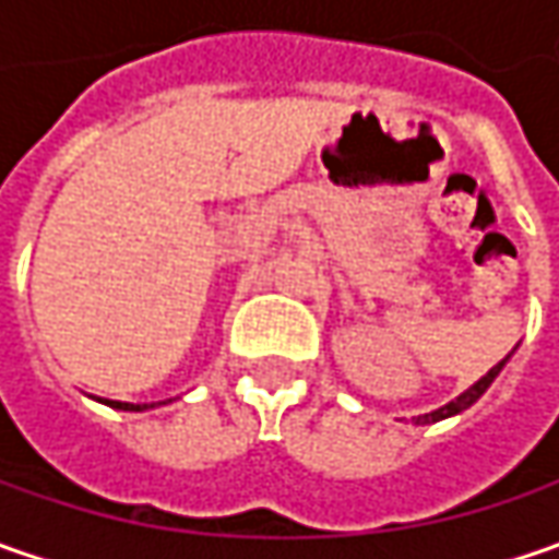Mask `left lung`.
Here are the masks:
<instances>
[{
  "label": "left lung",
  "instance_id": "1",
  "mask_svg": "<svg viewBox=\"0 0 559 559\" xmlns=\"http://www.w3.org/2000/svg\"><path fill=\"white\" fill-rule=\"evenodd\" d=\"M510 355H513V352H510ZM510 355H507L504 360H498V364H495V367H491V370H488V373H485L479 382H473V385H469L466 392H461V395L454 397V401H448V404H444V407H439V411L419 414V417H414V423H417V426H429V423H439V419L457 417V414H463L466 407H473V404H476V401H479V397L488 392V385H491V382L498 379V373L504 370V364L510 360Z\"/></svg>",
  "mask_w": 559,
  "mask_h": 559
}]
</instances>
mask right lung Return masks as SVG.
Returning <instances> with one entry per match:
<instances>
[{"label":"right lung","instance_id":"add662e5","mask_svg":"<svg viewBox=\"0 0 559 559\" xmlns=\"http://www.w3.org/2000/svg\"><path fill=\"white\" fill-rule=\"evenodd\" d=\"M167 401H158V404H167ZM105 404L108 407H118V411H148V407H158V404H130V401H105Z\"/></svg>","mask_w":559,"mask_h":559}]
</instances>
